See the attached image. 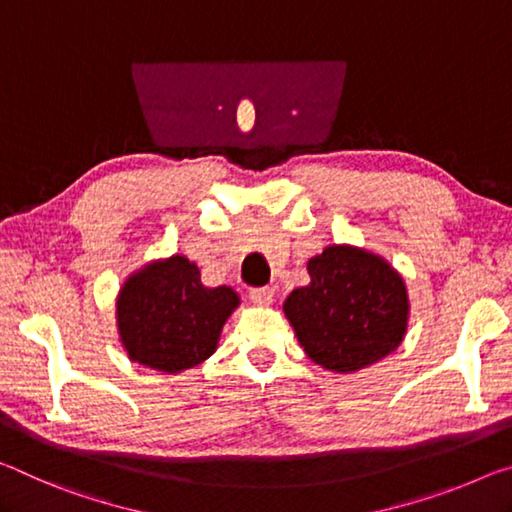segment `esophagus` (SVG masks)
Listing matches in <instances>:
<instances>
[{"instance_id":"34e87169","label":"esophagus","mask_w":512,"mask_h":512,"mask_svg":"<svg viewBox=\"0 0 512 512\" xmlns=\"http://www.w3.org/2000/svg\"><path fill=\"white\" fill-rule=\"evenodd\" d=\"M249 299L256 306H270L274 301V288H254L249 292Z\"/></svg>"}]
</instances>
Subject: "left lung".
Here are the masks:
<instances>
[{"mask_svg": "<svg viewBox=\"0 0 512 512\" xmlns=\"http://www.w3.org/2000/svg\"><path fill=\"white\" fill-rule=\"evenodd\" d=\"M311 283L292 290L283 313L313 363L349 374L379 363L404 340L408 292L385 258L331 245L308 261Z\"/></svg>", "mask_w": 512, "mask_h": 512, "instance_id": "1", "label": "left lung"}]
</instances>
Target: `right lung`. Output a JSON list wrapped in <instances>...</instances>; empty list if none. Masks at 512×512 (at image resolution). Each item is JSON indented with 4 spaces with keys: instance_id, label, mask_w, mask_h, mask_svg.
<instances>
[{
    "instance_id": "add662e5",
    "label": "right lung",
    "mask_w": 512,
    "mask_h": 512,
    "mask_svg": "<svg viewBox=\"0 0 512 512\" xmlns=\"http://www.w3.org/2000/svg\"><path fill=\"white\" fill-rule=\"evenodd\" d=\"M240 304L231 288H206L199 267L174 254L133 272L117 295V331L133 363L177 374L213 356Z\"/></svg>"
}]
</instances>
